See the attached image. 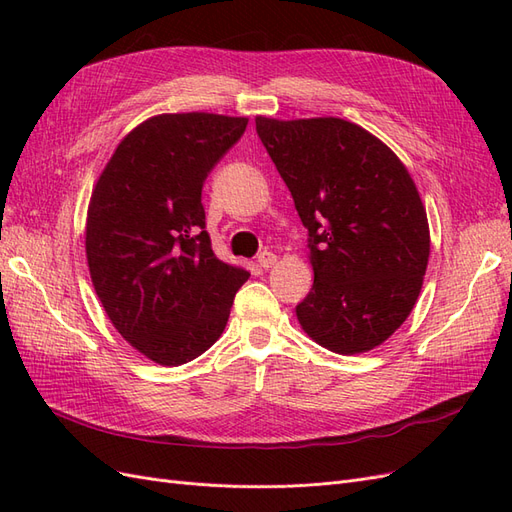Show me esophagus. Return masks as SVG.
I'll return each mask as SVG.
<instances>
[{
	"label": "esophagus",
	"instance_id": "1",
	"mask_svg": "<svg viewBox=\"0 0 512 512\" xmlns=\"http://www.w3.org/2000/svg\"><path fill=\"white\" fill-rule=\"evenodd\" d=\"M275 260H277V256L273 254V252H260L258 254V265L262 267V269H269V267H273L275 265Z\"/></svg>",
	"mask_w": 512,
	"mask_h": 512
}]
</instances>
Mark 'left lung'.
I'll use <instances>...</instances> for the list:
<instances>
[{
  "mask_svg": "<svg viewBox=\"0 0 512 512\" xmlns=\"http://www.w3.org/2000/svg\"><path fill=\"white\" fill-rule=\"evenodd\" d=\"M256 132L307 228L314 286L297 305L303 331L337 354L380 346L410 316L429 260L408 168L339 117H256Z\"/></svg>",
  "mask_w": 512,
  "mask_h": 512,
  "instance_id": "1",
  "label": "left lung"
}]
</instances>
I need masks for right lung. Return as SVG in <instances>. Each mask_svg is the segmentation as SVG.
<instances>
[{
  "mask_svg": "<svg viewBox=\"0 0 512 512\" xmlns=\"http://www.w3.org/2000/svg\"><path fill=\"white\" fill-rule=\"evenodd\" d=\"M245 126L247 117L213 113L151 117L117 145L91 194V282L113 327L160 365H183L218 342L250 277L213 254L200 203Z\"/></svg>",
  "mask_w": 512,
  "mask_h": 512,
  "instance_id": "obj_1",
  "label": "right lung"
}]
</instances>
